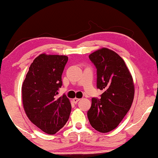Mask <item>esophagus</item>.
I'll return each mask as SVG.
<instances>
[{"mask_svg": "<svg viewBox=\"0 0 158 158\" xmlns=\"http://www.w3.org/2000/svg\"><path fill=\"white\" fill-rule=\"evenodd\" d=\"M80 100H81V99H79V98H75L73 100H72V101H73V102H74V103H77V102H78V101H80Z\"/></svg>", "mask_w": 158, "mask_h": 158, "instance_id": "esophagus-1", "label": "esophagus"}]
</instances>
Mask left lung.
Listing matches in <instances>:
<instances>
[{
    "instance_id": "obj_1",
    "label": "left lung",
    "mask_w": 158,
    "mask_h": 158,
    "mask_svg": "<svg viewBox=\"0 0 158 158\" xmlns=\"http://www.w3.org/2000/svg\"><path fill=\"white\" fill-rule=\"evenodd\" d=\"M89 57L97 69L98 89L104 92L100 99L92 98L87 116L95 130L106 133L115 129L130 109L134 82L124 60L115 52L102 48Z\"/></svg>"
}]
</instances>
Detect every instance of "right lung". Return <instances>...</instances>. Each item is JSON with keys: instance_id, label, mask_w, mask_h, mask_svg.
Segmentation results:
<instances>
[{"instance_id": "obj_1", "label": "right lung", "mask_w": 158, "mask_h": 158, "mask_svg": "<svg viewBox=\"0 0 158 158\" xmlns=\"http://www.w3.org/2000/svg\"><path fill=\"white\" fill-rule=\"evenodd\" d=\"M68 57L40 54L31 63L22 85L24 111L43 131L54 135L64 127L72 106L65 94L57 98Z\"/></svg>"}]
</instances>
